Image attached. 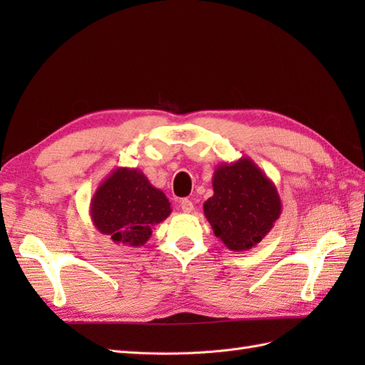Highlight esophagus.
Returning <instances> with one entry per match:
<instances>
[{"label":"esophagus","instance_id":"1","mask_svg":"<svg viewBox=\"0 0 365 365\" xmlns=\"http://www.w3.org/2000/svg\"><path fill=\"white\" fill-rule=\"evenodd\" d=\"M180 208H182V210H183L185 213H191L192 210H195V204H192L190 199H182Z\"/></svg>","mask_w":365,"mask_h":365}]
</instances>
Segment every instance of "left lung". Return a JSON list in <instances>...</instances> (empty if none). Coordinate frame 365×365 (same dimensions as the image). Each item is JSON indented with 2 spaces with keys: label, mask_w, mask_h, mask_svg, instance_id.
I'll return each instance as SVG.
<instances>
[{
  "label": "left lung",
  "mask_w": 365,
  "mask_h": 365,
  "mask_svg": "<svg viewBox=\"0 0 365 365\" xmlns=\"http://www.w3.org/2000/svg\"><path fill=\"white\" fill-rule=\"evenodd\" d=\"M204 215L230 251H250L273 229L282 212L276 185L250 157L222 163L212 178Z\"/></svg>",
  "instance_id": "8db88e82"
}]
</instances>
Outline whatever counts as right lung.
Here are the masks:
<instances>
[{
	"label": "right lung",
	"instance_id": "add662e5",
	"mask_svg": "<svg viewBox=\"0 0 365 365\" xmlns=\"http://www.w3.org/2000/svg\"><path fill=\"white\" fill-rule=\"evenodd\" d=\"M165 192L155 188L136 168H115L91 199V220L100 234L114 243L139 247L153 226L170 215Z\"/></svg>",
	"mask_w": 365,
	"mask_h": 365
}]
</instances>
